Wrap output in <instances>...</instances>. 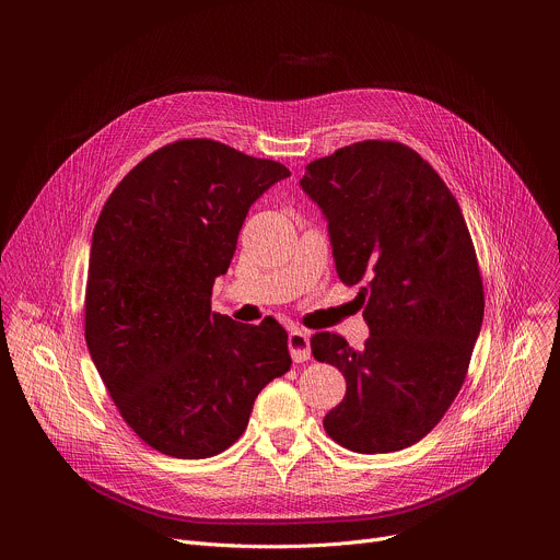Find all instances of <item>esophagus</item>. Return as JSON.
I'll return each mask as SVG.
<instances>
[{
    "label": "esophagus",
    "instance_id": "esophagus-1",
    "mask_svg": "<svg viewBox=\"0 0 560 560\" xmlns=\"http://www.w3.org/2000/svg\"><path fill=\"white\" fill-rule=\"evenodd\" d=\"M288 348L294 363H303L310 359V335L305 330H292L288 335Z\"/></svg>",
    "mask_w": 560,
    "mask_h": 560
}]
</instances>
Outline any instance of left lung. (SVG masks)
<instances>
[{
    "instance_id": "left-lung-1",
    "label": "left lung",
    "mask_w": 560,
    "mask_h": 560,
    "mask_svg": "<svg viewBox=\"0 0 560 560\" xmlns=\"http://www.w3.org/2000/svg\"><path fill=\"white\" fill-rule=\"evenodd\" d=\"M301 188L324 210L346 285L361 283V350L316 332V361L346 376L324 428L359 454L415 445L456 398L483 324L486 294L463 212L406 143L365 139L314 159Z\"/></svg>"
}]
</instances>
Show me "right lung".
<instances>
[{"mask_svg":"<svg viewBox=\"0 0 560 560\" xmlns=\"http://www.w3.org/2000/svg\"><path fill=\"white\" fill-rule=\"evenodd\" d=\"M290 171L212 139L148 154L110 192L91 246L84 328L121 419L152 450L208 458L244 434L290 365L288 332L210 310L250 206Z\"/></svg>","mask_w":560,"mask_h":560,"instance_id":"add662e5","label":"right lung"}]
</instances>
